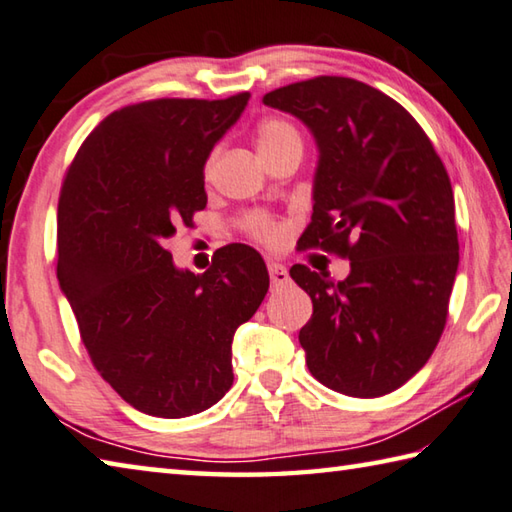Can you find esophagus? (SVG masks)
<instances>
[{
    "label": "esophagus",
    "instance_id": "esophagus-1",
    "mask_svg": "<svg viewBox=\"0 0 512 512\" xmlns=\"http://www.w3.org/2000/svg\"><path fill=\"white\" fill-rule=\"evenodd\" d=\"M268 275H271V282L273 286H282L288 284V271L277 262H268Z\"/></svg>",
    "mask_w": 512,
    "mask_h": 512
}]
</instances>
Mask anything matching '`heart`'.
Instances as JSON below:
<instances>
[{
	"mask_svg": "<svg viewBox=\"0 0 512 512\" xmlns=\"http://www.w3.org/2000/svg\"><path fill=\"white\" fill-rule=\"evenodd\" d=\"M291 141H300V134H297V129L291 123H286V120L268 118L257 129L259 152L275 150V147ZM241 228H244L253 239L264 241V244H273V241L280 237V226H277L271 217L257 215V212L255 215H246L244 221H241Z\"/></svg>",
	"mask_w": 512,
	"mask_h": 512,
	"instance_id": "heart-1",
	"label": "heart"
}]
</instances>
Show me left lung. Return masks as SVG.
Returning a JSON list of instances; mask_svg holds the SVG:
<instances>
[{
  "label": "left lung",
  "instance_id": "left-lung-1",
  "mask_svg": "<svg viewBox=\"0 0 512 512\" xmlns=\"http://www.w3.org/2000/svg\"><path fill=\"white\" fill-rule=\"evenodd\" d=\"M264 105L300 118L320 152L302 248L351 262L342 282L291 268L313 302L306 367L333 392L385 396L430 360L448 318L459 266L450 176L410 111L365 82L318 76Z\"/></svg>",
  "mask_w": 512,
  "mask_h": 512
}]
</instances>
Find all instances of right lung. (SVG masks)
<instances>
[{
	"label": "right lung",
	"instance_id": "right-lung-1",
	"mask_svg": "<svg viewBox=\"0 0 512 512\" xmlns=\"http://www.w3.org/2000/svg\"><path fill=\"white\" fill-rule=\"evenodd\" d=\"M248 98L127 105L100 120L64 176L60 288L100 376L150 416H192L224 398L232 336L268 291L255 248H219L201 275L165 248L206 208L203 165Z\"/></svg>",
	"mask_w": 512,
	"mask_h": 512
}]
</instances>
